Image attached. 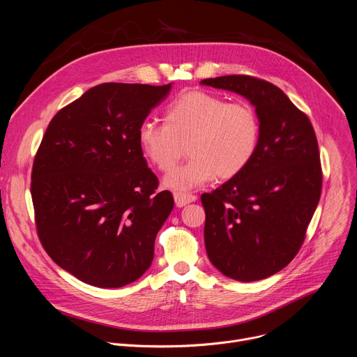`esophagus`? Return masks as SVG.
Instances as JSON below:
<instances>
[{
  "mask_svg": "<svg viewBox=\"0 0 357 357\" xmlns=\"http://www.w3.org/2000/svg\"><path fill=\"white\" fill-rule=\"evenodd\" d=\"M174 199H175V205H176L178 208H183V206L189 205V203L197 200V197H196L195 195H190V193H181V192L174 193Z\"/></svg>",
  "mask_w": 357,
  "mask_h": 357,
  "instance_id": "obj_1",
  "label": "esophagus"
}]
</instances>
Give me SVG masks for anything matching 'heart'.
<instances>
[{
	"label": "heart",
	"mask_w": 357,
	"mask_h": 357,
	"mask_svg": "<svg viewBox=\"0 0 357 357\" xmlns=\"http://www.w3.org/2000/svg\"><path fill=\"white\" fill-rule=\"evenodd\" d=\"M260 123L247 103H227L208 91H188L165 110V123L145 120L138 128L144 157L161 171L171 169L183 155L190 160L164 178L172 190H190L212 181L241 174L256 155Z\"/></svg>",
	"instance_id": "1"
}]
</instances>
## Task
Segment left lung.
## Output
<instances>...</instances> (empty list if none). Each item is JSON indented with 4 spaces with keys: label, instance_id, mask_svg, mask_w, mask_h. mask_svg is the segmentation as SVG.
<instances>
[{
    "label": "left lung",
    "instance_id": "1",
    "mask_svg": "<svg viewBox=\"0 0 357 357\" xmlns=\"http://www.w3.org/2000/svg\"><path fill=\"white\" fill-rule=\"evenodd\" d=\"M200 84L243 96L260 123L259 148L248 167L202 195L208 257L231 280H264L295 257L318 206L317 135L310 119L266 80L231 75Z\"/></svg>",
    "mask_w": 357,
    "mask_h": 357
}]
</instances>
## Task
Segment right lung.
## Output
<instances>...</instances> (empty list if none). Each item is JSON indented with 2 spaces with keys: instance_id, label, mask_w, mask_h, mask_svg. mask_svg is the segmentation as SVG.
I'll return each mask as SVG.
<instances>
[{
  "instance_id": "add662e5",
  "label": "right lung",
  "mask_w": 357,
  "mask_h": 357,
  "mask_svg": "<svg viewBox=\"0 0 357 357\" xmlns=\"http://www.w3.org/2000/svg\"><path fill=\"white\" fill-rule=\"evenodd\" d=\"M172 83H103L49 123L32 168L36 229L49 257L98 288L137 281L174 209L138 144V128Z\"/></svg>"
}]
</instances>
